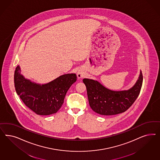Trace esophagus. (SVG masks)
Returning a JSON list of instances; mask_svg holds the SVG:
<instances>
[{"label": "esophagus", "instance_id": "esophagus-1", "mask_svg": "<svg viewBox=\"0 0 160 160\" xmlns=\"http://www.w3.org/2000/svg\"><path fill=\"white\" fill-rule=\"evenodd\" d=\"M77 74H78V78H82V77H84V73L82 71L79 70V71L78 72V73H77Z\"/></svg>", "mask_w": 160, "mask_h": 160}]
</instances>
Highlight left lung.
Segmentation results:
<instances>
[{"mask_svg": "<svg viewBox=\"0 0 160 160\" xmlns=\"http://www.w3.org/2000/svg\"><path fill=\"white\" fill-rule=\"evenodd\" d=\"M142 74H140L136 84L127 90L114 91L101 83L89 78L82 82L87 88L90 106L99 114L112 116L122 113L128 110L138 96L142 84Z\"/></svg>", "mask_w": 160, "mask_h": 160, "instance_id": "left-lung-1", "label": "left lung"}]
</instances>
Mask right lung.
Segmentation results:
<instances>
[{"label": "right lung", "instance_id": "1", "mask_svg": "<svg viewBox=\"0 0 160 160\" xmlns=\"http://www.w3.org/2000/svg\"><path fill=\"white\" fill-rule=\"evenodd\" d=\"M18 65L14 82L16 93L30 110L38 115L48 116L58 112L68 90L77 80L75 73L65 74L46 84L32 82L21 74Z\"/></svg>", "mask_w": 160, "mask_h": 160}]
</instances>
